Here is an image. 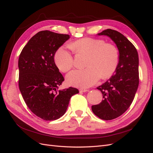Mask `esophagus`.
Here are the masks:
<instances>
[{
    "mask_svg": "<svg viewBox=\"0 0 153 153\" xmlns=\"http://www.w3.org/2000/svg\"><path fill=\"white\" fill-rule=\"evenodd\" d=\"M88 90L87 89H84V88H80V89H79L80 92H86Z\"/></svg>",
    "mask_w": 153,
    "mask_h": 153,
    "instance_id": "1",
    "label": "esophagus"
}]
</instances>
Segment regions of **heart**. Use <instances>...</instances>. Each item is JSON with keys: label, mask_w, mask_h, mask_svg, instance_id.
<instances>
[{"label": "heart", "mask_w": 153, "mask_h": 153, "mask_svg": "<svg viewBox=\"0 0 153 153\" xmlns=\"http://www.w3.org/2000/svg\"><path fill=\"white\" fill-rule=\"evenodd\" d=\"M77 54L87 56L84 69L69 73L66 80L69 85L82 88L95 84L100 78L106 79L112 76L119 63V53L115 46L105 43L103 39L84 38L69 45ZM54 61L60 71L66 73L73 67L72 53L64 47H60L54 55Z\"/></svg>", "instance_id": "b5f03b06"}]
</instances>
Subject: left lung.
I'll use <instances>...</instances> for the list:
<instances>
[{
  "label": "left lung",
  "instance_id": "8db88e82",
  "mask_svg": "<svg viewBox=\"0 0 153 153\" xmlns=\"http://www.w3.org/2000/svg\"><path fill=\"white\" fill-rule=\"evenodd\" d=\"M98 35L109 36L116 44L119 52L115 74L97 87L102 93L103 100L91 107L96 116L108 121L124 114L135 98L139 84L138 55L135 46L119 32L108 29Z\"/></svg>",
  "mask_w": 153,
  "mask_h": 153
}]
</instances>
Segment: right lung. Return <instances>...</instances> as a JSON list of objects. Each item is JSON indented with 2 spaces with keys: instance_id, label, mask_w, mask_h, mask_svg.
Listing matches in <instances>:
<instances>
[{
  "instance_id": "add662e5",
  "label": "right lung",
  "mask_w": 153,
  "mask_h": 153,
  "mask_svg": "<svg viewBox=\"0 0 153 153\" xmlns=\"http://www.w3.org/2000/svg\"><path fill=\"white\" fill-rule=\"evenodd\" d=\"M69 35L49 30L38 32L22 50L18 59V85L32 113L45 121L56 120L65 114L76 88L59 90L64 78L54 61L57 50Z\"/></svg>"
}]
</instances>
